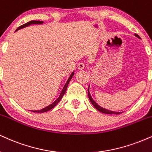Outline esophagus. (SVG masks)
<instances>
[{
  "instance_id": "obj_1",
  "label": "esophagus",
  "mask_w": 152,
  "mask_h": 152,
  "mask_svg": "<svg viewBox=\"0 0 152 152\" xmlns=\"http://www.w3.org/2000/svg\"><path fill=\"white\" fill-rule=\"evenodd\" d=\"M84 67H85V64H84V63H83V62H81V63H79L78 64V69L79 70H83Z\"/></svg>"
}]
</instances>
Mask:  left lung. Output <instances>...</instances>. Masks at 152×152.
Instances as JSON below:
<instances>
[{
	"label": "left lung",
	"mask_w": 152,
	"mask_h": 152,
	"mask_svg": "<svg viewBox=\"0 0 152 152\" xmlns=\"http://www.w3.org/2000/svg\"><path fill=\"white\" fill-rule=\"evenodd\" d=\"M134 34L137 37L140 38V36H139L137 34ZM88 98H89V100H90V101L91 102V103H92V105H94L98 111H100V112H101L103 113H105V114H115V115H118V114H120V113H121V112H114V111L108 110H106L105 108H103V107H101L100 105H98V104H97L96 102L93 100L92 97H91L90 93H89V87H88Z\"/></svg>",
	"instance_id": "left-lung-1"
}]
</instances>
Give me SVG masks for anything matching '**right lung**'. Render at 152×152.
<instances>
[{"label":"right lung","mask_w":152,"mask_h":152,"mask_svg":"<svg viewBox=\"0 0 152 152\" xmlns=\"http://www.w3.org/2000/svg\"><path fill=\"white\" fill-rule=\"evenodd\" d=\"M42 23H43L42 21H39V20H31V21H30V22H28V23H27L24 24V25H21V26H20L19 27H18V29H17V30H16V31L18 30H20V29H21V28H23V27H27V26H28V25H31V24H42ZM74 72H73L72 74H71L70 77L69 78L68 81H66V84L64 85V86L63 89H62L61 94H60L59 97H58V98L55 100V101L54 102V103L51 104V105H48V106H47V107H45V108H43V109H42V110H34V111L32 110V112H34V113H45V112H47V111L50 110H52V109L53 108V107H55V106H56V105H57V103H58V102H59L60 100H61V99L62 98V97H63V96H64V94L66 93V91L67 86H68L69 82H70L71 79V78H72V76H74Z\"/></svg>","instance_id":"right-lung-1"}]
</instances>
